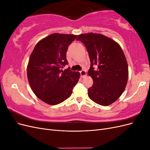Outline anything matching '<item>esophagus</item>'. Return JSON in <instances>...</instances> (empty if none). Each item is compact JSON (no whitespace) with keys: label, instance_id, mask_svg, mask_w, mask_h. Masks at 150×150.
<instances>
[{"label":"esophagus","instance_id":"esophagus-1","mask_svg":"<svg viewBox=\"0 0 150 150\" xmlns=\"http://www.w3.org/2000/svg\"><path fill=\"white\" fill-rule=\"evenodd\" d=\"M79 72H80V74H81V76H82V77L86 75V71H84V70H82V71H81Z\"/></svg>","mask_w":150,"mask_h":150}]
</instances>
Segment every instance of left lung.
<instances>
[{
	"instance_id": "left-lung-1",
	"label": "left lung",
	"mask_w": 150,
	"mask_h": 150,
	"mask_svg": "<svg viewBox=\"0 0 150 150\" xmlns=\"http://www.w3.org/2000/svg\"><path fill=\"white\" fill-rule=\"evenodd\" d=\"M77 40L87 49L91 61L88 74L93 85L88 89L89 98L106 106L116 101L123 93L128 79V66L120 45L99 34H83Z\"/></svg>"
}]
</instances>
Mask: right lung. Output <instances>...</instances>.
<instances>
[{"mask_svg":"<svg viewBox=\"0 0 150 150\" xmlns=\"http://www.w3.org/2000/svg\"><path fill=\"white\" fill-rule=\"evenodd\" d=\"M77 36L52 34L35 45L29 60L28 78L34 93L51 105L59 104L71 96L78 83L79 72L72 71L68 65L66 52Z\"/></svg>","mask_w":150,"mask_h":150,"instance_id":"add662e5","label":"right lung"}]
</instances>
